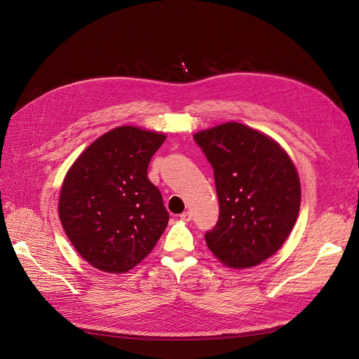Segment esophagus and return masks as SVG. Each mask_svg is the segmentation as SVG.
Segmentation results:
<instances>
[{"label":"esophagus","instance_id":"1","mask_svg":"<svg viewBox=\"0 0 359 359\" xmlns=\"http://www.w3.org/2000/svg\"><path fill=\"white\" fill-rule=\"evenodd\" d=\"M180 218H181V221H185V222H189V221H191V212H182L181 215H180Z\"/></svg>","mask_w":359,"mask_h":359}]
</instances>
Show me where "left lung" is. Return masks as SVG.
<instances>
[{
	"label": "left lung",
	"mask_w": 359,
	"mask_h": 359,
	"mask_svg": "<svg viewBox=\"0 0 359 359\" xmlns=\"http://www.w3.org/2000/svg\"><path fill=\"white\" fill-rule=\"evenodd\" d=\"M213 168L219 200L206 245L231 268L259 265L287 240L300 209L297 170L280 144L238 122L194 134Z\"/></svg>",
	"instance_id": "obj_1"
}]
</instances>
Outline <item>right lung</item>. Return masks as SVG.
Listing matches in <instances>:
<instances>
[{"instance_id": "1", "label": "right lung", "mask_w": 359, "mask_h": 359, "mask_svg": "<svg viewBox=\"0 0 359 359\" xmlns=\"http://www.w3.org/2000/svg\"><path fill=\"white\" fill-rule=\"evenodd\" d=\"M165 140L137 126L114 128L67 170L59 217L72 245L94 268L130 271L163 234L169 213L147 168Z\"/></svg>"}]
</instances>
